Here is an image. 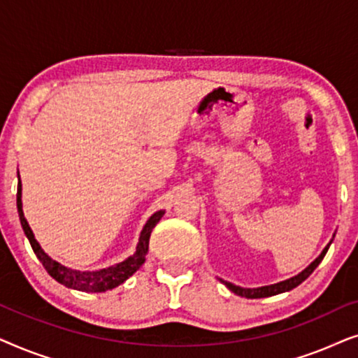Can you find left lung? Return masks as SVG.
<instances>
[{
    "label": "left lung",
    "mask_w": 358,
    "mask_h": 358,
    "mask_svg": "<svg viewBox=\"0 0 358 358\" xmlns=\"http://www.w3.org/2000/svg\"><path fill=\"white\" fill-rule=\"evenodd\" d=\"M331 243L327 244V246L324 248V251L321 252V256L316 259L315 262H311L310 266H308L305 271H303L301 273H298V275L288 278V280L285 282H280V283H273V285H268V287H261V288H241V287H236L233 285V283L229 282H224L222 280L224 285H227L229 290H231L233 293H236V295L239 296H244V298H266V296H272V295H278V293H283V292H288V290H293V288L300 285L301 282H305L308 277L311 275L313 271L320 266L322 259H324L327 249H329Z\"/></svg>",
    "instance_id": "8db88e82"
}]
</instances>
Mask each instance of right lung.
Returning a JSON list of instances; mask_svg holds the SVG:
<instances>
[{"instance_id": "1", "label": "right lung", "mask_w": 358, "mask_h": 358, "mask_svg": "<svg viewBox=\"0 0 358 358\" xmlns=\"http://www.w3.org/2000/svg\"><path fill=\"white\" fill-rule=\"evenodd\" d=\"M17 212H19V220H21L22 229L24 233H26L29 243H31L34 252H36L38 261L42 262V266L45 267V271L50 273V277L55 278V280L58 283H62V285L73 288V290L91 292V293L112 290V288L119 287L120 283H124L127 278L131 277L136 271H138L141 264L145 262L146 254H148L151 231H153L156 223H158L161 217L164 215L163 210H159V212H156L153 217L146 222L143 231L140 234V243L138 246H136V252L131 257L127 259V261L117 264L114 267L102 268V271L80 272V271H71V268H68L65 266H62V264H58L57 261H53V259L48 257L47 254L42 251V248L38 246L36 238H34L32 229L29 228L27 220L24 218L22 202H21V179H19V184H17Z\"/></svg>"}]
</instances>
